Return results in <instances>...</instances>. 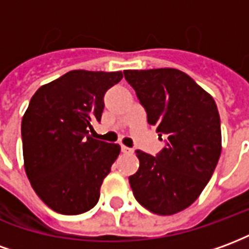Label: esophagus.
Listing matches in <instances>:
<instances>
[{
  "instance_id": "esophagus-1",
  "label": "esophagus",
  "mask_w": 249,
  "mask_h": 249,
  "mask_svg": "<svg viewBox=\"0 0 249 249\" xmlns=\"http://www.w3.org/2000/svg\"><path fill=\"white\" fill-rule=\"evenodd\" d=\"M121 152H123V153H133V149L125 145H121Z\"/></svg>"
}]
</instances>
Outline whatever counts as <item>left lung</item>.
Listing matches in <instances>:
<instances>
[{"instance_id":"1","label":"left lung","mask_w":249,"mask_h":249,"mask_svg":"<svg viewBox=\"0 0 249 249\" xmlns=\"http://www.w3.org/2000/svg\"><path fill=\"white\" fill-rule=\"evenodd\" d=\"M124 76L145 109L148 124L165 139L156 156L136 151L140 167L129 176L130 188L136 200L153 213H178L203 192L219 161L221 129L216 103L178 69L124 71Z\"/></svg>"}]
</instances>
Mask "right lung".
I'll list each match as a JSON object with an SVG mask.
<instances>
[{"instance_id":"obj_1","label":"right lung","mask_w":249,"mask_h":249,"mask_svg":"<svg viewBox=\"0 0 249 249\" xmlns=\"http://www.w3.org/2000/svg\"><path fill=\"white\" fill-rule=\"evenodd\" d=\"M121 71H71L35 93L21 123L25 171L44 203L61 214L92 209L120 153L119 144L92 139L104 96Z\"/></svg>"}]
</instances>
